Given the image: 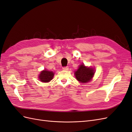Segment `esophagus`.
I'll return each instance as SVG.
<instances>
[{"label": "esophagus", "mask_w": 132, "mask_h": 132, "mask_svg": "<svg viewBox=\"0 0 132 132\" xmlns=\"http://www.w3.org/2000/svg\"><path fill=\"white\" fill-rule=\"evenodd\" d=\"M62 70H64V71H67V70H69V67H68L67 66L63 67L62 68Z\"/></svg>", "instance_id": "esophagus-1"}]
</instances>
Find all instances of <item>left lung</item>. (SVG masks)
<instances>
[{
  "label": "left lung",
  "mask_w": 132,
  "mask_h": 132,
  "mask_svg": "<svg viewBox=\"0 0 132 132\" xmlns=\"http://www.w3.org/2000/svg\"><path fill=\"white\" fill-rule=\"evenodd\" d=\"M76 78L81 83H87L90 81L94 75V69L87 67L84 64L80 65L78 70L75 72Z\"/></svg>",
  "instance_id": "obj_1"
}]
</instances>
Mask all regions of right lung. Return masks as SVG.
Instances as JSON below:
<instances>
[{"mask_svg":"<svg viewBox=\"0 0 132 132\" xmlns=\"http://www.w3.org/2000/svg\"><path fill=\"white\" fill-rule=\"evenodd\" d=\"M54 73L52 71H48L46 70L42 71L39 76V78L42 82H48L52 80L54 77Z\"/></svg>","mask_w":132,"mask_h":132,"instance_id":"obj_1","label":"right lung"}]
</instances>
